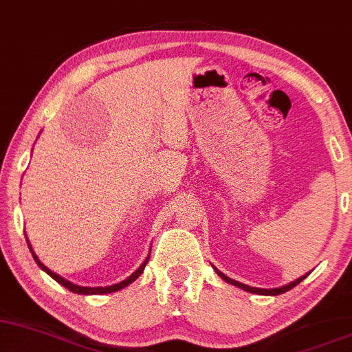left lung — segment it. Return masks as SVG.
Segmentation results:
<instances>
[{"mask_svg":"<svg viewBox=\"0 0 352 352\" xmlns=\"http://www.w3.org/2000/svg\"><path fill=\"white\" fill-rule=\"evenodd\" d=\"M216 272H217V275L221 276L222 280H226L227 283L234 285V287H239V288H242V290H245V292H250V293H257V295H282V293L288 292V290H292L293 287H296V285H298L300 282H303V280L307 278V275H308V274H307V275L300 276V278H296L295 282H292V283L285 285V287H280V288H270V290H265V288H255V287H249V285H243V283H241V282H235V280L229 278V276L222 274V272H219L217 268H216Z\"/></svg>","mask_w":352,"mask_h":352,"instance_id":"obj_1","label":"left lung"}]
</instances>
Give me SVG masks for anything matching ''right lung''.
Masks as SVG:
<instances>
[{
    "instance_id": "obj_1",
    "label": "right lung",
    "mask_w": 352,
    "mask_h": 352,
    "mask_svg": "<svg viewBox=\"0 0 352 352\" xmlns=\"http://www.w3.org/2000/svg\"><path fill=\"white\" fill-rule=\"evenodd\" d=\"M26 241H28V237H26ZM28 245H29V250H31L32 257H34V260H36V263H37V265H39L41 268H43V270L45 272V274H47L49 276H52V278L56 280L57 283H60L62 287H65V288H67V290L74 292V293H78V295H103V293H113V292H118V290H122V288H125V287H128V285H130V283H133L135 280L138 278V276L143 274L144 267H146L148 260H150V254H148V257L144 258V262L142 263V265H140L138 270H135L133 274H131L130 276H128L126 280H123V282H120V283L110 285V287H80V285H74V283H70L69 280L62 278L60 275L54 274L52 270H49V268L45 267L44 263H41V260L37 258V255L34 254V250H32V247H31V243H29V241H28Z\"/></svg>"
}]
</instances>
